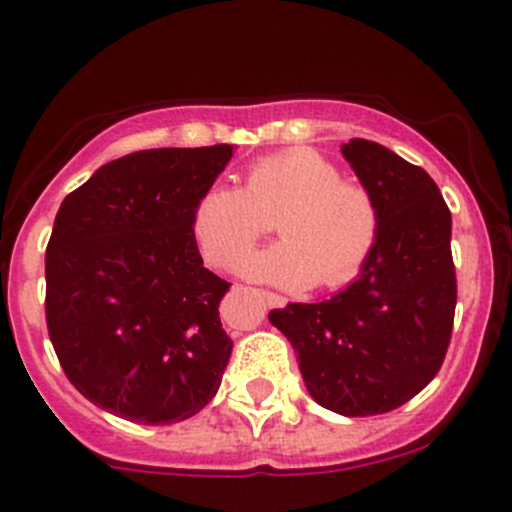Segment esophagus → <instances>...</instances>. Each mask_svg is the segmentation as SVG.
I'll return each instance as SVG.
<instances>
[{"mask_svg": "<svg viewBox=\"0 0 512 512\" xmlns=\"http://www.w3.org/2000/svg\"><path fill=\"white\" fill-rule=\"evenodd\" d=\"M260 295L265 297V302H267V305H270V307H285V302H287L285 297L277 295V292H267V290H262Z\"/></svg>", "mask_w": 512, "mask_h": 512, "instance_id": "34e87169", "label": "esophagus"}]
</instances>
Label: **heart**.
Here are the masks:
<instances>
[{"label":"heart","instance_id":"1","mask_svg":"<svg viewBox=\"0 0 512 512\" xmlns=\"http://www.w3.org/2000/svg\"><path fill=\"white\" fill-rule=\"evenodd\" d=\"M277 217L270 250L250 260L260 280L305 290L345 287L370 260L380 235V210L365 185L342 180L340 170L310 147H292L252 162L245 185L212 182L190 212V232L202 255L237 270Z\"/></svg>","mask_w":512,"mask_h":512}]
</instances>
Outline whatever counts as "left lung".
Masks as SVG:
<instances>
[{
	"instance_id": "obj_1",
	"label": "left lung",
	"mask_w": 512,
	"mask_h": 512,
	"mask_svg": "<svg viewBox=\"0 0 512 512\" xmlns=\"http://www.w3.org/2000/svg\"><path fill=\"white\" fill-rule=\"evenodd\" d=\"M380 210L360 277L322 302H290L270 322L297 352L317 405L345 418L400 408L438 375L453 332L450 210L423 167L370 140L342 145Z\"/></svg>"
}]
</instances>
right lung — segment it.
<instances>
[{
	"label": "right lung",
	"instance_id": "obj_1",
	"mask_svg": "<svg viewBox=\"0 0 512 512\" xmlns=\"http://www.w3.org/2000/svg\"><path fill=\"white\" fill-rule=\"evenodd\" d=\"M232 150L124 155L69 192L54 217L49 340L74 388L117 418L180 423L220 388L232 340L217 307L230 282L202 265L190 212Z\"/></svg>",
	"mask_w": 512,
	"mask_h": 512
}]
</instances>
